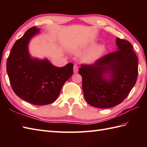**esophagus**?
I'll use <instances>...</instances> for the list:
<instances>
[{"instance_id": "esophagus-1", "label": "esophagus", "mask_w": 147, "mask_h": 147, "mask_svg": "<svg viewBox=\"0 0 147 147\" xmlns=\"http://www.w3.org/2000/svg\"><path fill=\"white\" fill-rule=\"evenodd\" d=\"M73 71H74V73H78V65L76 64L74 65Z\"/></svg>"}]
</instances>
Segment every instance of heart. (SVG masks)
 <instances>
[{
	"label": "heart",
	"instance_id": "obj_1",
	"mask_svg": "<svg viewBox=\"0 0 147 147\" xmlns=\"http://www.w3.org/2000/svg\"><path fill=\"white\" fill-rule=\"evenodd\" d=\"M94 45H95V43H93V42L90 43L88 45L82 48L81 49L78 50V51H76V52L79 53L80 52H82V51H83V50L87 49H88L90 47H93ZM102 51H103L102 47H98L97 49H95L94 51H92V52H89L88 54H87L86 55L84 56L83 61L85 62H93L98 57V56L100 55Z\"/></svg>",
	"mask_w": 147,
	"mask_h": 147
}]
</instances>
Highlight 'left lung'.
Here are the masks:
<instances>
[{
    "mask_svg": "<svg viewBox=\"0 0 147 147\" xmlns=\"http://www.w3.org/2000/svg\"><path fill=\"white\" fill-rule=\"evenodd\" d=\"M116 44L119 51L105 55L93 64H82L79 69L84 96L93 107L110 108L121 104L136 82L138 61L132 45L119 38ZM107 71L111 73L109 80L103 78Z\"/></svg>",
    "mask_w": 147,
    "mask_h": 147,
    "instance_id": "obj_1",
    "label": "left lung"
}]
</instances>
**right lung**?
I'll list each match as a JSON object with an SVG mask.
<instances>
[{
    "label": "right lung",
    "mask_w": 147,
    "mask_h": 147,
    "mask_svg": "<svg viewBox=\"0 0 147 147\" xmlns=\"http://www.w3.org/2000/svg\"><path fill=\"white\" fill-rule=\"evenodd\" d=\"M39 32L30 28L12 46L7 61V72L14 92L24 100L37 105L54 102L62 86L73 74V64L62 67L49 61L33 59L28 51L30 38Z\"/></svg>",
    "instance_id": "obj_1"
}]
</instances>
